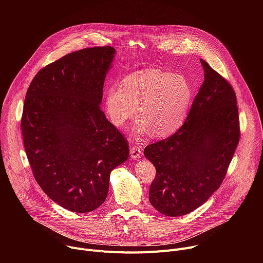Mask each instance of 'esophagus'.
<instances>
[{
    "mask_svg": "<svg viewBox=\"0 0 263 263\" xmlns=\"http://www.w3.org/2000/svg\"><path fill=\"white\" fill-rule=\"evenodd\" d=\"M141 155V148L138 145H133L130 149V156L132 159H137Z\"/></svg>",
    "mask_w": 263,
    "mask_h": 263,
    "instance_id": "34e87169",
    "label": "esophagus"
}]
</instances>
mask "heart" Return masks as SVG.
Masks as SVG:
<instances>
[{
    "label": "heart",
    "mask_w": 263,
    "mask_h": 263,
    "mask_svg": "<svg viewBox=\"0 0 263 263\" xmlns=\"http://www.w3.org/2000/svg\"><path fill=\"white\" fill-rule=\"evenodd\" d=\"M192 98L193 89L185 77L149 68L130 73L123 88L111 85L106 91V110L112 124L122 128L137 107L139 119L132 131L165 137L183 124Z\"/></svg>",
    "instance_id": "1"
}]
</instances>
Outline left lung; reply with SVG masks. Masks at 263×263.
<instances>
[{"label":"left lung","instance_id":"obj_1","mask_svg":"<svg viewBox=\"0 0 263 263\" xmlns=\"http://www.w3.org/2000/svg\"><path fill=\"white\" fill-rule=\"evenodd\" d=\"M200 61L204 82L183 126L143 151L156 168L149 203L167 216L189 214L212 196L239 141L235 92L205 60Z\"/></svg>","mask_w":263,"mask_h":263}]
</instances>
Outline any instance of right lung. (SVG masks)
<instances>
[{"mask_svg": "<svg viewBox=\"0 0 263 263\" xmlns=\"http://www.w3.org/2000/svg\"><path fill=\"white\" fill-rule=\"evenodd\" d=\"M116 50L69 53L33 78L21 122L34 178L59 206L85 213L100 207L110 173L129 157V143L101 110Z\"/></svg>", "mask_w": 263, "mask_h": 263, "instance_id": "obj_1", "label": "right lung"}]
</instances>
